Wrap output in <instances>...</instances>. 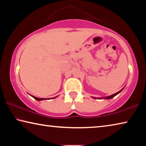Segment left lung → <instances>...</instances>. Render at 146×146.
Returning a JSON list of instances; mask_svg holds the SVG:
<instances>
[{
	"label": "left lung",
	"instance_id": "left-lung-1",
	"mask_svg": "<svg viewBox=\"0 0 146 146\" xmlns=\"http://www.w3.org/2000/svg\"><path fill=\"white\" fill-rule=\"evenodd\" d=\"M123 89H122V90H120L119 91H118V92H117V93H115V94H113V95H110V96H108V97H101V98H100V97H98V98H96V97H92V98H94V99H111V98H113L114 97H115L116 95H117L118 94H119L121 91H122V90H123Z\"/></svg>",
	"mask_w": 146,
	"mask_h": 146
}]
</instances>
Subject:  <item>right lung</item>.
Returning a JSON list of instances; mask_svg holds the SVG:
<instances>
[{
	"mask_svg": "<svg viewBox=\"0 0 146 146\" xmlns=\"http://www.w3.org/2000/svg\"><path fill=\"white\" fill-rule=\"evenodd\" d=\"M32 97L33 98H34L35 99V100H38V101H40V100H46V99H49V98H37V97H34V96H33V95H31ZM56 97H53V98H55Z\"/></svg>",
	"mask_w": 146,
	"mask_h": 146,
	"instance_id": "obj_1",
	"label": "right lung"
}]
</instances>
